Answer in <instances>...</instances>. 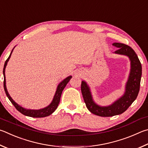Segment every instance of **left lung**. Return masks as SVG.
Segmentation results:
<instances>
[{"mask_svg": "<svg viewBox=\"0 0 148 148\" xmlns=\"http://www.w3.org/2000/svg\"><path fill=\"white\" fill-rule=\"evenodd\" d=\"M112 45L118 48L114 53L125 55L130 58L131 69L123 95L109 106H100L94 101L90 88L85 81L82 82L81 90L83 100L88 111L100 116L109 117L123 113L136 100L140 90L142 76V65L136 53L130 46L119 42Z\"/></svg>", "mask_w": 148, "mask_h": 148, "instance_id": "1", "label": "left lung"}]
</instances>
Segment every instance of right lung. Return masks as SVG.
Wrapping results in <instances>:
<instances>
[{
    "label": "right lung",
    "mask_w": 148,
    "mask_h": 148,
    "mask_svg": "<svg viewBox=\"0 0 148 148\" xmlns=\"http://www.w3.org/2000/svg\"><path fill=\"white\" fill-rule=\"evenodd\" d=\"M13 50L12 52H11V53L9 56L8 58L6 61H5L4 69H3L4 88V91H5V92H6V96H8V98L10 101L12 102V103L15 106V108L17 109V111H19L21 113H22L23 114L25 115V116H30V117H33V118H42V117L49 116V115L53 113V112L56 111V109H57L59 103H60V101L61 96V94H62L63 90L64 88H65V87H66L67 83H68L70 81V79L72 78V76H68L66 78L63 79L62 82H60V84L58 85V87H57V89H56L55 95H54V96H53V100L49 106H48L47 107H45V108H43V109H38V110L27 109L24 108V107L19 106V105L17 104L14 100H13L12 97L10 96L9 93L7 90V88H6V77H5V69H6V66L7 65V63H8V61L11 57V55H12Z\"/></svg>",
    "instance_id": "add662e5"
}]
</instances>
